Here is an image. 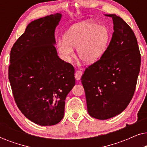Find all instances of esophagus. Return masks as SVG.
<instances>
[{"mask_svg": "<svg viewBox=\"0 0 147 147\" xmlns=\"http://www.w3.org/2000/svg\"><path fill=\"white\" fill-rule=\"evenodd\" d=\"M83 74V72H82L81 70H77L75 73V78L76 80H80L81 79V77Z\"/></svg>", "mask_w": 147, "mask_h": 147, "instance_id": "34e87169", "label": "esophagus"}]
</instances>
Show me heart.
<instances>
[{
	"label": "heart",
	"mask_w": 147,
	"mask_h": 147,
	"mask_svg": "<svg viewBox=\"0 0 147 147\" xmlns=\"http://www.w3.org/2000/svg\"><path fill=\"white\" fill-rule=\"evenodd\" d=\"M111 33L107 27L91 22H82L71 26L64 34L63 39L57 42V51L65 61L74 55L77 48L78 57L84 63H94L107 51Z\"/></svg>",
	"instance_id": "obj_1"
}]
</instances>
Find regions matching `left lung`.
Instances as JSON below:
<instances>
[{"instance_id":"8db88e82","label":"left lung","mask_w":147,"mask_h":147,"mask_svg":"<svg viewBox=\"0 0 147 147\" xmlns=\"http://www.w3.org/2000/svg\"><path fill=\"white\" fill-rule=\"evenodd\" d=\"M112 17L114 33L105 54L82 76L88 113L106 120L121 113L133 97L140 67V53L133 31L122 18Z\"/></svg>"}]
</instances>
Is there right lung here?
Listing matches in <instances>:
<instances>
[{
    "mask_svg": "<svg viewBox=\"0 0 147 147\" xmlns=\"http://www.w3.org/2000/svg\"><path fill=\"white\" fill-rule=\"evenodd\" d=\"M62 15L32 21L12 47L9 80L24 116L41 126L59 123L66 96L76 84L74 68L57 55L55 30Z\"/></svg>",
    "mask_w": 147,
    "mask_h": 147,
    "instance_id": "obj_1",
    "label": "right lung"
}]
</instances>
